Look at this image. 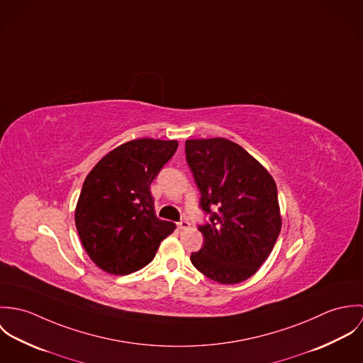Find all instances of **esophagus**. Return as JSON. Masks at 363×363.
<instances>
[{
	"label": "esophagus",
	"instance_id": "34e87169",
	"mask_svg": "<svg viewBox=\"0 0 363 363\" xmlns=\"http://www.w3.org/2000/svg\"><path fill=\"white\" fill-rule=\"evenodd\" d=\"M177 228H179L180 230H186V229L190 228V223H189L187 220H180V222L177 223Z\"/></svg>",
	"mask_w": 363,
	"mask_h": 363
}]
</instances>
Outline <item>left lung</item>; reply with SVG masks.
<instances>
[{"label":"left lung","mask_w":363,"mask_h":363,"mask_svg":"<svg viewBox=\"0 0 363 363\" xmlns=\"http://www.w3.org/2000/svg\"><path fill=\"white\" fill-rule=\"evenodd\" d=\"M186 159L209 223L193 265L219 284H239L257 272L281 232L277 184L267 169L226 138L187 140ZM214 208L213 211L210 207Z\"/></svg>","instance_id":"obj_1"}]
</instances>
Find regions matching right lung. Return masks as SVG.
I'll return each mask as SVG.
<instances>
[{
  "label": "right lung",
  "mask_w": 363,
  "mask_h": 363,
  "mask_svg": "<svg viewBox=\"0 0 363 363\" xmlns=\"http://www.w3.org/2000/svg\"><path fill=\"white\" fill-rule=\"evenodd\" d=\"M179 147L174 140H133L104 155L86 176L75 226L91 259L127 275L150 264L176 228L155 213L151 183Z\"/></svg>",
  "instance_id": "add662e5"
}]
</instances>
